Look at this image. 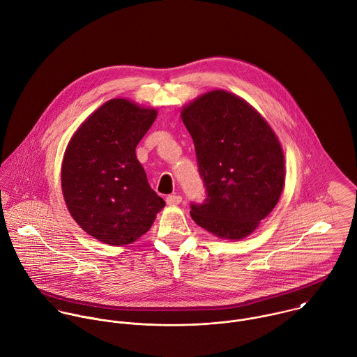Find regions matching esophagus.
<instances>
[{
  "label": "esophagus",
  "instance_id": "esophagus-1",
  "mask_svg": "<svg viewBox=\"0 0 357 357\" xmlns=\"http://www.w3.org/2000/svg\"><path fill=\"white\" fill-rule=\"evenodd\" d=\"M165 202L168 206H178L182 202V197L178 195H169V196H167Z\"/></svg>",
  "mask_w": 357,
  "mask_h": 357
}]
</instances>
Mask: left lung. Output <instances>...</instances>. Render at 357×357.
<instances>
[{
    "instance_id": "1",
    "label": "left lung",
    "mask_w": 357,
    "mask_h": 357,
    "mask_svg": "<svg viewBox=\"0 0 357 357\" xmlns=\"http://www.w3.org/2000/svg\"><path fill=\"white\" fill-rule=\"evenodd\" d=\"M207 197L190 203L193 221L218 238L250 235L277 206L285 182L282 147L243 98L213 90L183 107Z\"/></svg>"
}]
</instances>
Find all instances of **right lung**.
Instances as JSON below:
<instances>
[{
  "label": "right lung",
  "mask_w": 357,
  "mask_h": 357,
  "mask_svg": "<svg viewBox=\"0 0 357 357\" xmlns=\"http://www.w3.org/2000/svg\"><path fill=\"white\" fill-rule=\"evenodd\" d=\"M155 118L154 108L109 100L79 126L65 150L61 186L66 207L77 225L102 243L135 242L165 206L135 151Z\"/></svg>",
  "instance_id": "right-lung-1"
}]
</instances>
